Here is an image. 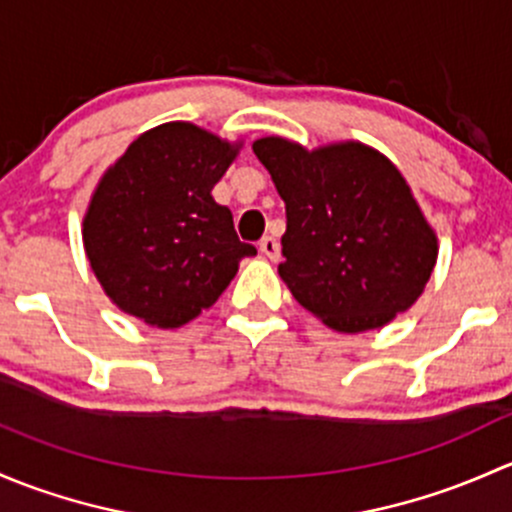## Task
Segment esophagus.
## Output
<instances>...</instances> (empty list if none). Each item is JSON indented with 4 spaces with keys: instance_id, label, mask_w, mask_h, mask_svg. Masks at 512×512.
Segmentation results:
<instances>
[{
    "instance_id": "esophagus-1",
    "label": "esophagus",
    "mask_w": 512,
    "mask_h": 512,
    "mask_svg": "<svg viewBox=\"0 0 512 512\" xmlns=\"http://www.w3.org/2000/svg\"><path fill=\"white\" fill-rule=\"evenodd\" d=\"M258 251H261L263 256L271 258V261H276V258L281 256V244H278L276 236H266V239H261V244H258Z\"/></svg>"
}]
</instances>
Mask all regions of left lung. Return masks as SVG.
Returning a JSON list of instances; mask_svg holds the SVG:
<instances>
[{
	"label": "left lung",
	"mask_w": 512,
	"mask_h": 512,
	"mask_svg": "<svg viewBox=\"0 0 512 512\" xmlns=\"http://www.w3.org/2000/svg\"><path fill=\"white\" fill-rule=\"evenodd\" d=\"M254 152L286 202L283 283L337 333L384 328L416 303L439 239L392 160L357 140L308 150L261 138Z\"/></svg>",
	"instance_id": "left-lung-1"
}]
</instances>
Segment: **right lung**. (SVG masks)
<instances>
[{
    "mask_svg": "<svg viewBox=\"0 0 512 512\" xmlns=\"http://www.w3.org/2000/svg\"><path fill=\"white\" fill-rule=\"evenodd\" d=\"M239 147L177 120L142 133L103 172L83 217V249L123 313L182 328L217 303L241 258L256 254L212 197Z\"/></svg>",
    "mask_w": 512,
    "mask_h": 512,
    "instance_id": "1",
    "label": "right lung"
}]
</instances>
